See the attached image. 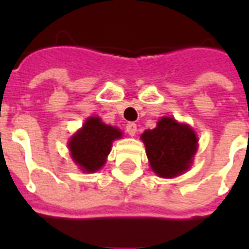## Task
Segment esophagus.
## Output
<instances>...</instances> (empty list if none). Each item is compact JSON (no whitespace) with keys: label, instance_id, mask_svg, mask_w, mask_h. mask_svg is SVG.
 Masks as SVG:
<instances>
[{"label":"esophagus","instance_id":"34e87169","mask_svg":"<svg viewBox=\"0 0 249 249\" xmlns=\"http://www.w3.org/2000/svg\"><path fill=\"white\" fill-rule=\"evenodd\" d=\"M125 132L128 133L129 136H134L137 133V124L134 123H128V124L125 125Z\"/></svg>","mask_w":249,"mask_h":249}]
</instances>
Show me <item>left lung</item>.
I'll return each instance as SVG.
<instances>
[{
  "label": "left lung",
  "instance_id": "left-lung-1",
  "mask_svg": "<svg viewBox=\"0 0 249 249\" xmlns=\"http://www.w3.org/2000/svg\"><path fill=\"white\" fill-rule=\"evenodd\" d=\"M152 170L165 178L177 177L190 168L196 152L197 138L187 125L172 117H163L158 126L142 134Z\"/></svg>",
  "mask_w": 249,
  "mask_h": 249
}]
</instances>
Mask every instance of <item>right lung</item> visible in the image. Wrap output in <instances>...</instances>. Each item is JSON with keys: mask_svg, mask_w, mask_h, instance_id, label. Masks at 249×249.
Here are the masks:
<instances>
[{"mask_svg": "<svg viewBox=\"0 0 249 249\" xmlns=\"http://www.w3.org/2000/svg\"><path fill=\"white\" fill-rule=\"evenodd\" d=\"M121 132L106 125L99 117H89L77 134L70 141L72 159L84 172H95L106 163L113 140L120 138Z\"/></svg>", "mask_w": 249, "mask_h": 249, "instance_id": "right-lung-1", "label": "right lung"}]
</instances>
